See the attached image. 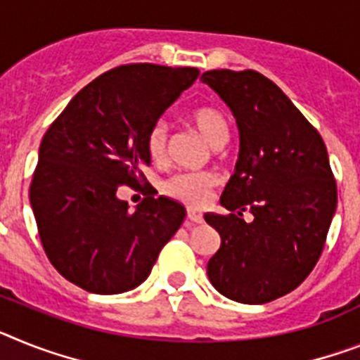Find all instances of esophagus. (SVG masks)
I'll use <instances>...</instances> for the list:
<instances>
[{
  "instance_id": "esophagus-1",
  "label": "esophagus",
  "mask_w": 360,
  "mask_h": 360,
  "mask_svg": "<svg viewBox=\"0 0 360 360\" xmlns=\"http://www.w3.org/2000/svg\"><path fill=\"white\" fill-rule=\"evenodd\" d=\"M186 217H188L192 223H195V225H198V223H203V214H201V210H198V208H188Z\"/></svg>"
}]
</instances>
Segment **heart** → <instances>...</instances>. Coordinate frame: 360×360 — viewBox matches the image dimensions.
Returning a JSON list of instances; mask_svg holds the SVG:
<instances>
[{
    "mask_svg": "<svg viewBox=\"0 0 360 360\" xmlns=\"http://www.w3.org/2000/svg\"><path fill=\"white\" fill-rule=\"evenodd\" d=\"M188 120L195 126L199 134L212 146H221L229 137V122L225 115L214 105H199L190 111ZM168 148V128L165 122L153 124L148 134V153L153 161H162ZM217 185L216 175L212 174H177L166 181L165 192L181 199L188 205H201L207 201L214 186Z\"/></svg>",
    "mask_w": 360,
    "mask_h": 360,
    "instance_id": "b5f03b06",
    "label": "heart"
}]
</instances>
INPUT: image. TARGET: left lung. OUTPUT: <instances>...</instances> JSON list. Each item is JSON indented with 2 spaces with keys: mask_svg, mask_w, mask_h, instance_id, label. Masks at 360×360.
Returning <instances> with one entry per match:
<instances>
[{
  "mask_svg": "<svg viewBox=\"0 0 360 360\" xmlns=\"http://www.w3.org/2000/svg\"><path fill=\"white\" fill-rule=\"evenodd\" d=\"M201 78L240 129L236 170L219 199L231 214H205L221 236L208 280L231 300L265 304L297 289L322 255L337 208L328 150L297 105L258 71L214 69Z\"/></svg>",
  "mask_w": 360,
  "mask_h": 360,
  "instance_id": "obj_1",
  "label": "left lung"
}]
</instances>
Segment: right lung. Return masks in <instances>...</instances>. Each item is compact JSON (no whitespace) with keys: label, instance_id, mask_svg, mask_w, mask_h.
Segmentation results:
<instances>
[{"label":"right lung","instance_id":"right-lung-1","mask_svg":"<svg viewBox=\"0 0 360 360\" xmlns=\"http://www.w3.org/2000/svg\"><path fill=\"white\" fill-rule=\"evenodd\" d=\"M198 77L195 68H115L72 96L41 139L31 207L45 255L78 288L141 285L185 219L174 199L146 195L129 210L117 190L143 179L150 129Z\"/></svg>","mask_w":360,"mask_h":360}]
</instances>
